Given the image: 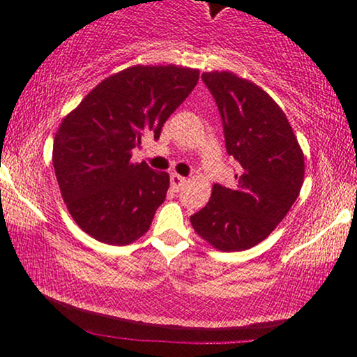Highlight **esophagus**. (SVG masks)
Segmentation results:
<instances>
[{"instance_id": "obj_1", "label": "esophagus", "mask_w": 357, "mask_h": 357, "mask_svg": "<svg viewBox=\"0 0 357 357\" xmlns=\"http://www.w3.org/2000/svg\"><path fill=\"white\" fill-rule=\"evenodd\" d=\"M185 182H187V178L182 177V175H178V174H172V175H170V185H172L174 192H178V190L182 188V185H183Z\"/></svg>"}]
</instances>
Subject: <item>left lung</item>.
I'll use <instances>...</instances> for the list:
<instances>
[{
	"instance_id": "1",
	"label": "left lung",
	"mask_w": 357,
	"mask_h": 357,
	"mask_svg": "<svg viewBox=\"0 0 357 357\" xmlns=\"http://www.w3.org/2000/svg\"><path fill=\"white\" fill-rule=\"evenodd\" d=\"M222 120L226 151L238 164L232 188L214 183L190 216L195 232L222 252L247 250L270 236L299 197L304 154L286 115L253 82L229 71L203 73Z\"/></svg>"
}]
</instances>
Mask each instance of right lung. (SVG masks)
Segmentation results:
<instances>
[{"label":"right lung","mask_w":357,"mask_h":357,"mask_svg":"<svg viewBox=\"0 0 357 357\" xmlns=\"http://www.w3.org/2000/svg\"><path fill=\"white\" fill-rule=\"evenodd\" d=\"M198 77V70L174 65L126 68L61 121L53 141L58 185L73 219L96 241L128 245L148 232L169 174L133 164L131 151L146 135L159 139Z\"/></svg>","instance_id":"obj_1"}]
</instances>
